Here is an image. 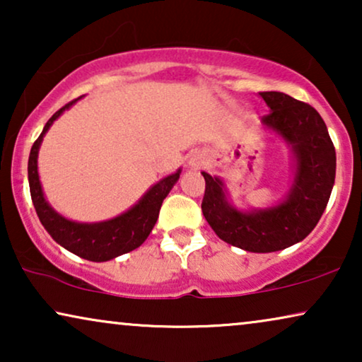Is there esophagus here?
<instances>
[{
    "instance_id": "1",
    "label": "esophagus",
    "mask_w": 362,
    "mask_h": 362,
    "mask_svg": "<svg viewBox=\"0 0 362 362\" xmlns=\"http://www.w3.org/2000/svg\"><path fill=\"white\" fill-rule=\"evenodd\" d=\"M202 163H204V160H202V156L197 155V156H194V158H191L189 165H191L192 168H201Z\"/></svg>"
}]
</instances>
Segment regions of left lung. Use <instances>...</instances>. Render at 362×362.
<instances>
[{"label":"left lung","instance_id":"1","mask_svg":"<svg viewBox=\"0 0 362 362\" xmlns=\"http://www.w3.org/2000/svg\"><path fill=\"white\" fill-rule=\"evenodd\" d=\"M270 112L262 125L288 143L295 177L280 204L267 209L239 211L227 201L219 177L202 171L206 191L202 214L227 244L267 254L303 240L328 204L336 176V151L323 118L308 103L281 92H260Z\"/></svg>","mask_w":362,"mask_h":362}]
</instances>
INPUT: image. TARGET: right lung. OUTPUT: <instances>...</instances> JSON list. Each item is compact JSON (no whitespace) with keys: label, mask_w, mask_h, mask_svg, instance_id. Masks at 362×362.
<instances>
[{"label":"right lung","mask_w":362,"mask_h":362,"mask_svg":"<svg viewBox=\"0 0 362 362\" xmlns=\"http://www.w3.org/2000/svg\"><path fill=\"white\" fill-rule=\"evenodd\" d=\"M77 100L69 102L61 110L54 113L44 125L41 135L34 141L28 161L29 191H31V199L34 207H36L39 221L57 244H61L64 249L86 260L107 262L122 254H127V252L135 250L136 247H140L146 240V237L150 235L151 229L158 221L163 199L171 191V187L176 185V181L180 180L181 170L158 181L155 186H151L143 194L141 199L132 209L113 217L110 221L87 224V222H76L62 217L49 206L46 197H44L37 173V153L42 138L51 128L54 120H57Z\"/></svg>","instance_id":"obj_1"}]
</instances>
